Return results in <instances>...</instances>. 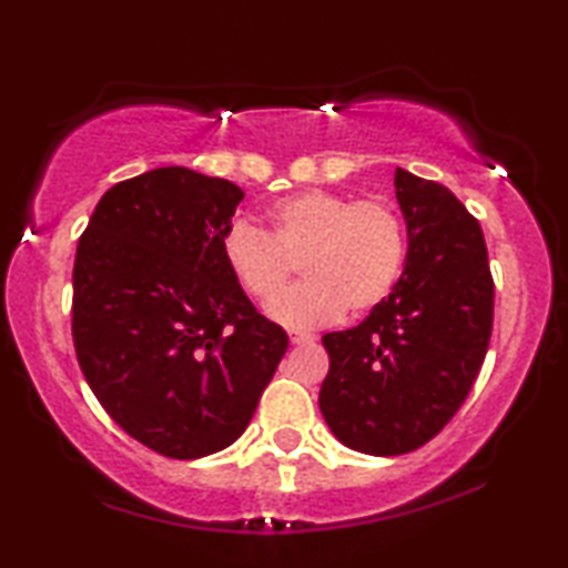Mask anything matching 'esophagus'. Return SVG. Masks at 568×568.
I'll return each instance as SVG.
<instances>
[{
  "label": "esophagus",
  "mask_w": 568,
  "mask_h": 568,
  "mask_svg": "<svg viewBox=\"0 0 568 568\" xmlns=\"http://www.w3.org/2000/svg\"><path fill=\"white\" fill-rule=\"evenodd\" d=\"M290 341L294 346H305V344H313L315 336H313V333H305V331H290Z\"/></svg>",
  "instance_id": "34e87169"
}]
</instances>
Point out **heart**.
Listing matches in <instances>:
<instances>
[{"label":"heart","mask_w":568,"mask_h":568,"mask_svg":"<svg viewBox=\"0 0 568 568\" xmlns=\"http://www.w3.org/2000/svg\"><path fill=\"white\" fill-rule=\"evenodd\" d=\"M222 261L232 282L258 302L275 297L302 265L308 282L266 313L284 328L310 331L338 321L346 307L367 313L393 292L406 263V230L385 201L302 191L268 209L266 232L232 224Z\"/></svg>","instance_id":"b5f03b06"}]
</instances>
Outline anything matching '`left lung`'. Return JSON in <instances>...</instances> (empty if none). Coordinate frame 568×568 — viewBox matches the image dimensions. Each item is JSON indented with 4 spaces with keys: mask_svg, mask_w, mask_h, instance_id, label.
<instances>
[{
    "mask_svg": "<svg viewBox=\"0 0 568 568\" xmlns=\"http://www.w3.org/2000/svg\"><path fill=\"white\" fill-rule=\"evenodd\" d=\"M408 251L393 292L348 331L325 333L321 414L364 455L414 453L476 383L494 323L484 232L445 185L395 170Z\"/></svg>",
    "mask_w": 568,
    "mask_h": 568,
    "instance_id": "8db88e82",
    "label": "left lung"
}]
</instances>
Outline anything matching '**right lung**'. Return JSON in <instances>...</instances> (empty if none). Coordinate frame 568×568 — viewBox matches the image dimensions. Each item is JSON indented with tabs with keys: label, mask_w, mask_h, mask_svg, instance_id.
I'll return each mask as SVG.
<instances>
[{
	"label": "right lung",
	"mask_w": 568,
	"mask_h": 568,
	"mask_svg": "<svg viewBox=\"0 0 568 568\" xmlns=\"http://www.w3.org/2000/svg\"><path fill=\"white\" fill-rule=\"evenodd\" d=\"M243 196L196 170H150L103 193L77 245L84 379L123 432L175 460L230 447L290 346L224 268Z\"/></svg>",
	"instance_id": "right-lung-1"
}]
</instances>
